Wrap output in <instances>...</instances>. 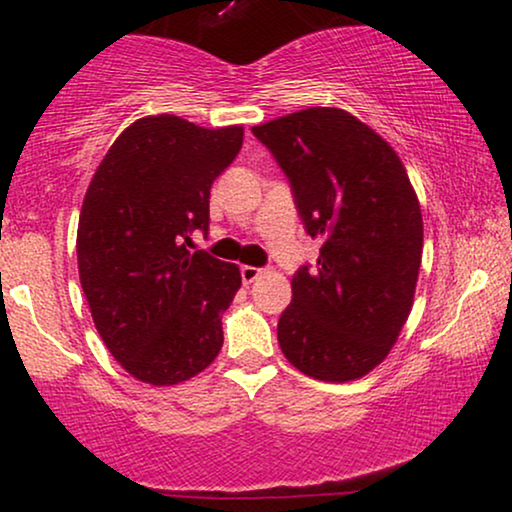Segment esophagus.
<instances>
[{
  "mask_svg": "<svg viewBox=\"0 0 512 512\" xmlns=\"http://www.w3.org/2000/svg\"><path fill=\"white\" fill-rule=\"evenodd\" d=\"M261 268H254V265H242V268H240V275H242V282L244 284H251V282H254V279H258V277H261Z\"/></svg>",
  "mask_w": 512,
  "mask_h": 512,
  "instance_id": "esophagus-1",
  "label": "esophagus"
}]
</instances>
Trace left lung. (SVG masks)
<instances>
[{
    "instance_id": "left-lung-1",
    "label": "left lung",
    "mask_w": 512,
    "mask_h": 512,
    "mask_svg": "<svg viewBox=\"0 0 512 512\" xmlns=\"http://www.w3.org/2000/svg\"><path fill=\"white\" fill-rule=\"evenodd\" d=\"M289 179L317 268L291 279L277 324L291 366L349 382L387 359L415 298L422 209L396 151L345 109L310 107L251 128Z\"/></svg>"
}]
</instances>
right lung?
<instances>
[{
	"mask_svg": "<svg viewBox=\"0 0 512 512\" xmlns=\"http://www.w3.org/2000/svg\"><path fill=\"white\" fill-rule=\"evenodd\" d=\"M242 139V125L146 116L90 181L76 233L81 286L104 345L139 382H186L221 352L240 268L188 247L193 230L207 233L209 188Z\"/></svg>",
	"mask_w": 512,
	"mask_h": 512,
	"instance_id": "obj_1",
	"label": "right lung"
}]
</instances>
